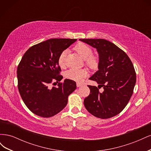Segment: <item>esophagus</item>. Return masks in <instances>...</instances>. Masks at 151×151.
I'll use <instances>...</instances> for the list:
<instances>
[{"label": "esophagus", "mask_w": 151, "mask_h": 151, "mask_svg": "<svg viewBox=\"0 0 151 151\" xmlns=\"http://www.w3.org/2000/svg\"><path fill=\"white\" fill-rule=\"evenodd\" d=\"M76 85H77V87H78V88H79V87H81V86H83V84L80 83H77Z\"/></svg>", "instance_id": "34e87169"}]
</instances>
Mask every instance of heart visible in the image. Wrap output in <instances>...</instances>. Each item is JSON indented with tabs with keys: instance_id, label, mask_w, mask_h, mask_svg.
<instances>
[{
	"instance_id": "obj_1",
	"label": "heart",
	"mask_w": 151,
	"mask_h": 151,
	"mask_svg": "<svg viewBox=\"0 0 151 151\" xmlns=\"http://www.w3.org/2000/svg\"><path fill=\"white\" fill-rule=\"evenodd\" d=\"M76 51L79 55L85 60L86 64L91 68H95L98 63V58L96 56L93 55V50L91 48L84 43H79L75 47ZM67 51H63L58 57V63L60 67H63L65 65V57ZM87 75V73L84 70L77 68H70L65 72V77L68 79L80 82Z\"/></svg>"
}]
</instances>
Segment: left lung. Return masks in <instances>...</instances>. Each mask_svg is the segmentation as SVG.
<instances>
[{"instance_id": "obj_1", "label": "left lung", "mask_w": 151, "mask_h": 151, "mask_svg": "<svg viewBox=\"0 0 151 151\" xmlns=\"http://www.w3.org/2000/svg\"><path fill=\"white\" fill-rule=\"evenodd\" d=\"M97 49L98 70L89 79L96 81L104 91L88 85L90 94L84 104L94 116L107 119L119 114L129 103L136 83V73L130 58L114 43L104 39H79Z\"/></svg>"}]
</instances>
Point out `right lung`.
I'll return each mask as SVG.
<instances>
[{
    "instance_id": "right-lung-1",
    "label": "right lung",
    "mask_w": 151,
    "mask_h": 151,
    "mask_svg": "<svg viewBox=\"0 0 151 151\" xmlns=\"http://www.w3.org/2000/svg\"><path fill=\"white\" fill-rule=\"evenodd\" d=\"M76 40L50 39L32 46L22 56L17 69V87L26 106L35 115L44 118L57 115L76 90L75 81L60 82L63 76L58 58ZM55 81L58 87L51 88L49 84Z\"/></svg>"
}]
</instances>
